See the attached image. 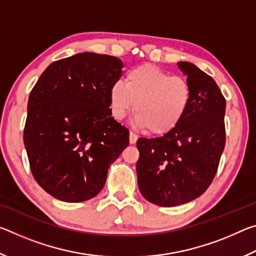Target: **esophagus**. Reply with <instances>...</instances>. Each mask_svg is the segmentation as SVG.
<instances>
[{
  "mask_svg": "<svg viewBox=\"0 0 256 256\" xmlns=\"http://www.w3.org/2000/svg\"><path fill=\"white\" fill-rule=\"evenodd\" d=\"M136 140H138V136L136 133H133V132H130V144H134L136 142Z\"/></svg>",
  "mask_w": 256,
  "mask_h": 256,
  "instance_id": "esophagus-1",
  "label": "esophagus"
}]
</instances>
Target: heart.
<instances>
[{"label":"heart","instance_id":"b5f03b06","mask_svg":"<svg viewBox=\"0 0 256 256\" xmlns=\"http://www.w3.org/2000/svg\"><path fill=\"white\" fill-rule=\"evenodd\" d=\"M192 102L188 82L152 64L131 68L125 84L116 81L110 89L112 116L120 120L133 110L138 126L154 136H164L178 126Z\"/></svg>","mask_w":256,"mask_h":256}]
</instances>
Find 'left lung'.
<instances>
[{
    "label": "left lung",
    "mask_w": 256,
    "mask_h": 256,
    "mask_svg": "<svg viewBox=\"0 0 256 256\" xmlns=\"http://www.w3.org/2000/svg\"><path fill=\"white\" fill-rule=\"evenodd\" d=\"M178 66L192 92L188 114L174 131L136 141L138 190L162 206L201 196L214 178L226 144V99L219 86L192 63L178 62Z\"/></svg>",
    "instance_id": "left-lung-1"
}]
</instances>
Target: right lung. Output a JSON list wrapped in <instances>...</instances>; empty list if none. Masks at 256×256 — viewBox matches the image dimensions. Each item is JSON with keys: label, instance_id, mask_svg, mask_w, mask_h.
Listing matches in <instances>:
<instances>
[{"label": "right lung", "instance_id": "obj_1", "mask_svg": "<svg viewBox=\"0 0 256 256\" xmlns=\"http://www.w3.org/2000/svg\"><path fill=\"white\" fill-rule=\"evenodd\" d=\"M122 68L115 56L79 53L47 66L30 92L24 130L30 170L55 198L96 196L110 164L128 146V130L110 108Z\"/></svg>", "mask_w": 256, "mask_h": 256}]
</instances>
